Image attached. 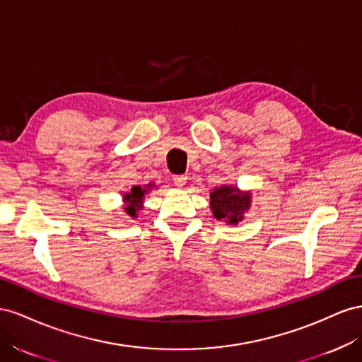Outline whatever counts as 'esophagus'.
Instances as JSON below:
<instances>
[{
	"label": "esophagus",
	"instance_id": "esophagus-1",
	"mask_svg": "<svg viewBox=\"0 0 362 362\" xmlns=\"http://www.w3.org/2000/svg\"><path fill=\"white\" fill-rule=\"evenodd\" d=\"M173 180H174L175 187L182 188V187H185V183H187V175H174Z\"/></svg>",
	"mask_w": 362,
	"mask_h": 362
}]
</instances>
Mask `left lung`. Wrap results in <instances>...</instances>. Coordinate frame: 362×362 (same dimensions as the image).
<instances>
[{"mask_svg":"<svg viewBox=\"0 0 362 362\" xmlns=\"http://www.w3.org/2000/svg\"><path fill=\"white\" fill-rule=\"evenodd\" d=\"M250 203V192H243L230 185H223L211 192V211L214 216L227 224H238L243 221L244 212L249 211Z\"/></svg>","mask_w":362,"mask_h":362,"instance_id":"8db88e82","label":"left lung"}]
</instances>
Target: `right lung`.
Instances as JSON below:
<instances>
[{
	"mask_svg": "<svg viewBox=\"0 0 362 362\" xmlns=\"http://www.w3.org/2000/svg\"><path fill=\"white\" fill-rule=\"evenodd\" d=\"M151 188V183L147 185V188H141V187H133L130 189V192H126L122 195V202L126 203V212L133 216V218H136L138 211L142 209V203H144V197H146V194L148 192V189Z\"/></svg>",
	"mask_w": 362,
	"mask_h": 362,
	"instance_id": "1",
	"label": "right lung"
}]
</instances>
